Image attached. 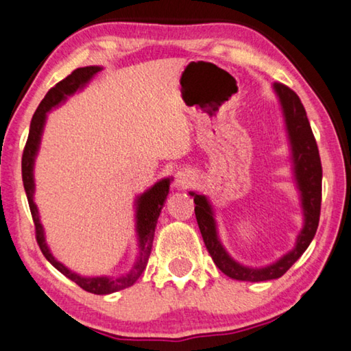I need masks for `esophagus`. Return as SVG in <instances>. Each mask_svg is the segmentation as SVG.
I'll return each instance as SVG.
<instances>
[{"label":"esophagus","instance_id":"34e87169","mask_svg":"<svg viewBox=\"0 0 351 351\" xmlns=\"http://www.w3.org/2000/svg\"><path fill=\"white\" fill-rule=\"evenodd\" d=\"M195 182V175L190 170H181L175 175V184L180 189H187Z\"/></svg>","mask_w":351,"mask_h":351}]
</instances>
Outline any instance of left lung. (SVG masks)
I'll return each instance as SVG.
<instances>
[{
	"label": "left lung",
	"instance_id": "obj_1",
	"mask_svg": "<svg viewBox=\"0 0 351 351\" xmlns=\"http://www.w3.org/2000/svg\"><path fill=\"white\" fill-rule=\"evenodd\" d=\"M274 90L280 97L285 119H287L291 145H293L295 178L302 192V204H304L305 212V226L293 251L276 261L274 265L261 269H252L239 265L226 254L221 243L218 241L215 219L212 217V209L206 197L190 193L193 197V203L197 204L195 206V217H197L198 228L207 251H209L212 260L215 261L218 269L235 280L265 282L282 277L306 251L319 226L320 203H322V162H320L317 142L299 96L291 88L278 82L274 83Z\"/></svg>",
	"mask_w": 351,
	"mask_h": 351
}]
</instances>
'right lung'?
Here are the masks:
<instances>
[{
	"mask_svg": "<svg viewBox=\"0 0 351 351\" xmlns=\"http://www.w3.org/2000/svg\"><path fill=\"white\" fill-rule=\"evenodd\" d=\"M100 68L99 66H86V68H77L71 73L68 77H64L63 80L57 83L56 86H52L45 99L41 100V104L38 105V108L35 110L34 116H32V122H31V130H29V136L25 145V150H23V158H21V175H23V184H25V190L27 195V203H29V209H31L32 213V219H34V226H35V240H37L38 246L43 252L47 261L57 268L62 274L66 276L71 280L75 282L82 289L88 291V293L93 294H110V293H116V291L125 289L128 287L138 280L141 277L142 271L145 269L148 257H150L152 252V246H153V237H154V228H156L158 223V217L159 212H161L162 206L165 203V198L169 195V187H170V180H162L158 184L145 192L138 201V234H139V243H141V254H139V260L133 271L130 272L125 277H119V278H108V277H93V278H86V277H80L71 272L68 268H64L62 263L52 257L49 249L46 247L45 243V237H43V229H41V224L38 221V212L37 207H35L34 201H32V193H34V176H32V169H34V158L35 153L38 150V144H40V136H41V130H43L45 125V119H46V112L49 111L52 106H56L58 102L73 94L74 91L79 90L80 86L85 85V83L91 79V77L99 73Z\"/></svg>",
	"mask_w": 351,
	"mask_h": 351,
	"instance_id": "right-lung-1",
	"label": "right lung"
}]
</instances>
